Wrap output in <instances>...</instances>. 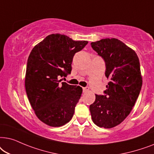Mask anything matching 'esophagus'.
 Wrapping results in <instances>:
<instances>
[{
    "instance_id": "esophagus-1",
    "label": "esophagus",
    "mask_w": 154,
    "mask_h": 154,
    "mask_svg": "<svg viewBox=\"0 0 154 154\" xmlns=\"http://www.w3.org/2000/svg\"><path fill=\"white\" fill-rule=\"evenodd\" d=\"M89 91V88L88 87H83V92H87Z\"/></svg>"
}]
</instances>
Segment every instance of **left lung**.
I'll return each mask as SVG.
<instances>
[{
	"label": "left lung",
	"mask_w": 154,
	"mask_h": 154,
	"mask_svg": "<svg viewBox=\"0 0 154 154\" xmlns=\"http://www.w3.org/2000/svg\"><path fill=\"white\" fill-rule=\"evenodd\" d=\"M91 46L105 61V75L110 82L104 95L96 94L90 112L96 125L112 128L128 116L139 95L140 63L135 51L117 38H103Z\"/></svg>",
	"instance_id": "1"
}]
</instances>
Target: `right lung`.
<instances>
[{
  "mask_svg": "<svg viewBox=\"0 0 154 154\" xmlns=\"http://www.w3.org/2000/svg\"><path fill=\"white\" fill-rule=\"evenodd\" d=\"M87 44L53 34L31 51L26 69V95L36 116L49 126H63L72 118L82 88L60 83L58 79L71 73L74 56Z\"/></svg>",
  "mask_w": 154,
  "mask_h": 154,
  "instance_id": "right-lung-1",
  "label": "right lung"
}]
</instances>
